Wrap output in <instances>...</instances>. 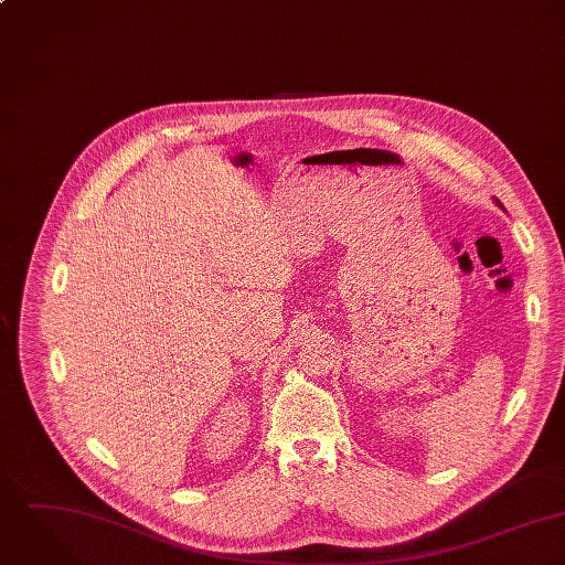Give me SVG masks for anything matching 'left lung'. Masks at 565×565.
<instances>
[{
  "label": "left lung",
  "instance_id": "left-lung-1",
  "mask_svg": "<svg viewBox=\"0 0 565 565\" xmlns=\"http://www.w3.org/2000/svg\"><path fill=\"white\" fill-rule=\"evenodd\" d=\"M495 203H498V205H500V201H495ZM500 207H502V205H500Z\"/></svg>",
  "mask_w": 565,
  "mask_h": 565
}]
</instances>
